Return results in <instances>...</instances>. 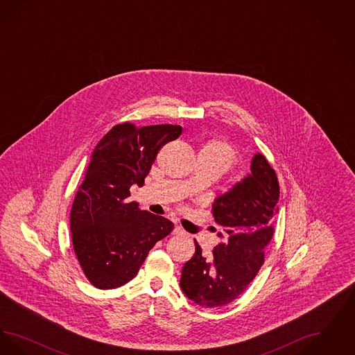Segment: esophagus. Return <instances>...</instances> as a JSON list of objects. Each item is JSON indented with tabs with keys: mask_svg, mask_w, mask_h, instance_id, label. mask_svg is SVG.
Masks as SVG:
<instances>
[{
	"mask_svg": "<svg viewBox=\"0 0 355 355\" xmlns=\"http://www.w3.org/2000/svg\"><path fill=\"white\" fill-rule=\"evenodd\" d=\"M173 234H185V232H184V229L181 226H175L174 230H173Z\"/></svg>",
	"mask_w": 355,
	"mask_h": 355,
	"instance_id": "34e87169",
	"label": "esophagus"
}]
</instances>
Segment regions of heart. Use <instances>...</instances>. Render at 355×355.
<instances>
[{
	"mask_svg": "<svg viewBox=\"0 0 355 355\" xmlns=\"http://www.w3.org/2000/svg\"><path fill=\"white\" fill-rule=\"evenodd\" d=\"M198 157L211 162L220 173L230 169L236 162V152L234 146L225 139L214 138L206 141L200 150Z\"/></svg>",
	"mask_w": 355,
	"mask_h": 355,
	"instance_id": "heart-1",
	"label": "heart"
}]
</instances>
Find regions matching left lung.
Instances as JSON below:
<instances>
[{
	"instance_id": "8db88e82",
	"label": "left lung",
	"mask_w": 355,
	"mask_h": 355,
	"mask_svg": "<svg viewBox=\"0 0 355 355\" xmlns=\"http://www.w3.org/2000/svg\"><path fill=\"white\" fill-rule=\"evenodd\" d=\"M278 198L275 170L258 153L252 161V174L213 205L222 242L205 257L194 239L196 253L184 265L180 281L189 300L202 307H222L248 288L262 268L274 236Z\"/></svg>"
}]
</instances>
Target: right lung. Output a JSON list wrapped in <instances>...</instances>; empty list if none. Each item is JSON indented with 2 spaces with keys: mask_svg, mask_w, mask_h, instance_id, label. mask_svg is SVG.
Instances as JSON below:
<instances>
[{
  "mask_svg": "<svg viewBox=\"0 0 355 355\" xmlns=\"http://www.w3.org/2000/svg\"><path fill=\"white\" fill-rule=\"evenodd\" d=\"M182 133L180 125L112 128L94 148L70 211L73 249L87 281L109 290L132 281L153 246L174 223L129 202L158 152Z\"/></svg>",
  "mask_w": 355,
  "mask_h": 355,
  "instance_id": "1",
  "label": "right lung"
}]
</instances>
